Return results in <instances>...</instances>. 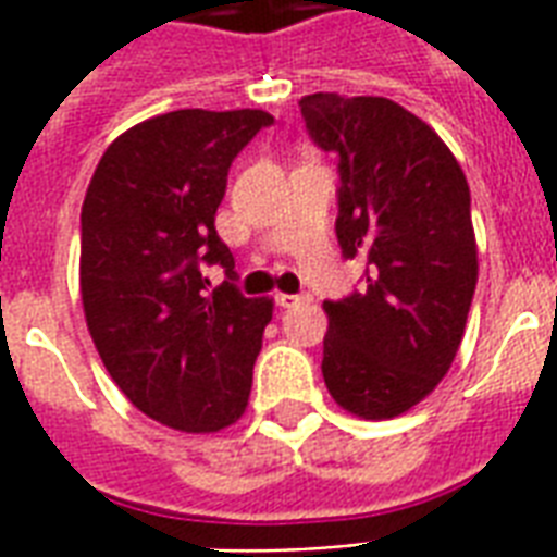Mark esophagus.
<instances>
[{
	"instance_id": "34e87169",
	"label": "esophagus",
	"mask_w": 557,
	"mask_h": 557,
	"mask_svg": "<svg viewBox=\"0 0 557 557\" xmlns=\"http://www.w3.org/2000/svg\"><path fill=\"white\" fill-rule=\"evenodd\" d=\"M274 300H277V307H283V309H297V307H304V304H309L312 297L309 295H283V292H280V295H274Z\"/></svg>"
}]
</instances>
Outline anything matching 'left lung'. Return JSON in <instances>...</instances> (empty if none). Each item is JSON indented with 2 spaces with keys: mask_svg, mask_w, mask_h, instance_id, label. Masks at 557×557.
Wrapping results in <instances>:
<instances>
[{
  "mask_svg": "<svg viewBox=\"0 0 557 557\" xmlns=\"http://www.w3.org/2000/svg\"><path fill=\"white\" fill-rule=\"evenodd\" d=\"M309 137L338 154L335 236L364 286L324 300V382L364 420L397 418L444 380L476 292L470 186L423 119L380 96L300 99Z\"/></svg>",
  "mask_w": 557,
  "mask_h": 557,
  "instance_id": "1",
  "label": "left lung"
}]
</instances>
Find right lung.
<instances>
[{
	"label": "right lung",
	"instance_id": "add662e5",
	"mask_svg": "<svg viewBox=\"0 0 557 557\" xmlns=\"http://www.w3.org/2000/svg\"><path fill=\"white\" fill-rule=\"evenodd\" d=\"M274 122L265 110H172L101 154L81 207V300L92 345L122 394L181 432H219L245 414L271 321L269 297L201 265L233 253L215 233L233 157Z\"/></svg>",
	"mask_w": 557,
	"mask_h": 557
}]
</instances>
